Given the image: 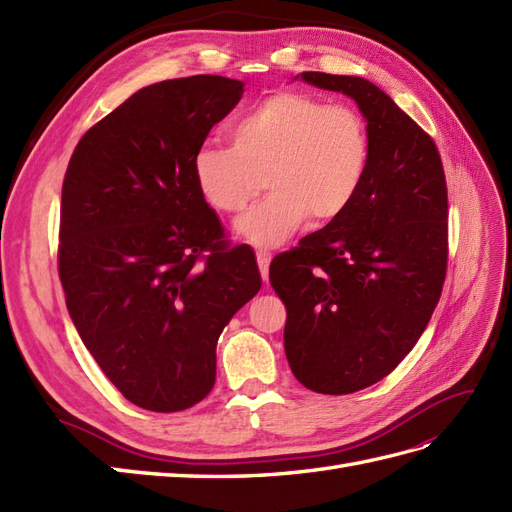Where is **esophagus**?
Returning <instances> with one entry per match:
<instances>
[{
	"label": "esophagus",
	"mask_w": 512,
	"mask_h": 512,
	"mask_svg": "<svg viewBox=\"0 0 512 512\" xmlns=\"http://www.w3.org/2000/svg\"><path fill=\"white\" fill-rule=\"evenodd\" d=\"M255 255H257V266H259L261 277H264V281H268V268H270L272 255L268 251H257Z\"/></svg>",
	"instance_id": "esophagus-1"
}]
</instances>
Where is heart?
Returning <instances> with one entry per match:
<instances>
[{
    "instance_id": "1",
    "label": "heart",
    "mask_w": 512,
    "mask_h": 512,
    "mask_svg": "<svg viewBox=\"0 0 512 512\" xmlns=\"http://www.w3.org/2000/svg\"><path fill=\"white\" fill-rule=\"evenodd\" d=\"M233 144L205 142L192 155L201 196L220 214H240L264 175L268 196L238 222L246 242L272 248L309 218L326 225L344 216L368 175V123L346 103L279 90L231 127Z\"/></svg>"
}]
</instances>
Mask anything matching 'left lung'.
<instances>
[{
    "mask_svg": "<svg viewBox=\"0 0 512 512\" xmlns=\"http://www.w3.org/2000/svg\"><path fill=\"white\" fill-rule=\"evenodd\" d=\"M357 101L372 157L344 216L270 264L285 355L307 389L344 396L385 378L424 333L448 270V186L435 140L363 77L305 71Z\"/></svg>",
    "mask_w": 512,
    "mask_h": 512,
    "instance_id": "8db88e82",
    "label": "left lung"
}]
</instances>
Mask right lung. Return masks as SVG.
Masks as SVG:
<instances>
[{
  "instance_id": "add662e5",
  "label": "right lung",
  "mask_w": 512,
  "mask_h": 512,
  "mask_svg": "<svg viewBox=\"0 0 512 512\" xmlns=\"http://www.w3.org/2000/svg\"><path fill=\"white\" fill-rule=\"evenodd\" d=\"M220 75L138 90L90 127L62 181L58 274L84 346L123 396L155 413L201 402L216 344L261 287L192 175V155L242 99Z\"/></svg>"
}]
</instances>
